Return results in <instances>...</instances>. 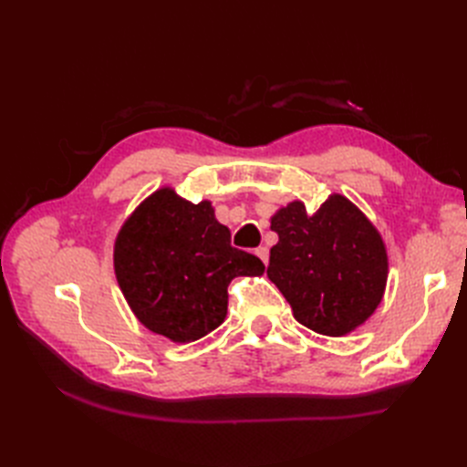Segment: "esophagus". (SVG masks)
Wrapping results in <instances>:
<instances>
[{
	"mask_svg": "<svg viewBox=\"0 0 467 467\" xmlns=\"http://www.w3.org/2000/svg\"><path fill=\"white\" fill-rule=\"evenodd\" d=\"M255 253H257V257L266 265L268 263V249L266 247H259V249H255Z\"/></svg>",
	"mask_w": 467,
	"mask_h": 467,
	"instance_id": "34e87169",
	"label": "esophagus"
}]
</instances>
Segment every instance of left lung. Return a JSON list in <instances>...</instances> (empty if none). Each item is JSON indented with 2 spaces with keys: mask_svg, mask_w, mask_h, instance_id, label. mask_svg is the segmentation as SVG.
I'll return each instance as SVG.
<instances>
[{
  "mask_svg": "<svg viewBox=\"0 0 467 467\" xmlns=\"http://www.w3.org/2000/svg\"><path fill=\"white\" fill-rule=\"evenodd\" d=\"M278 244L266 276L290 304L294 317L319 335L355 331L381 302L388 253L381 235L341 194H331L314 214L294 201L271 218Z\"/></svg>",
  "mask_w": 467,
  "mask_h": 467,
  "instance_id": "obj_1",
  "label": "left lung"
}]
</instances>
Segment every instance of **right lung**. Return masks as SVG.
Segmentation results:
<instances>
[{
    "instance_id": "1",
    "label": "right lung",
    "mask_w": 467,
    "mask_h": 467,
    "mask_svg": "<svg viewBox=\"0 0 467 467\" xmlns=\"http://www.w3.org/2000/svg\"><path fill=\"white\" fill-rule=\"evenodd\" d=\"M259 257L232 247L208 201L192 204L160 189L124 222L115 242V275L138 321L173 343L220 327L235 276H261Z\"/></svg>"
}]
</instances>
